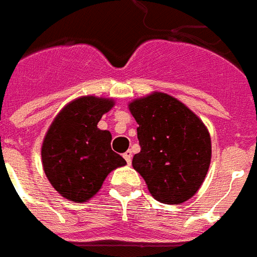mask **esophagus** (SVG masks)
I'll list each match as a JSON object with an SVG mask.
<instances>
[{
	"label": "esophagus",
	"mask_w": 257,
	"mask_h": 257,
	"mask_svg": "<svg viewBox=\"0 0 257 257\" xmlns=\"http://www.w3.org/2000/svg\"><path fill=\"white\" fill-rule=\"evenodd\" d=\"M123 157L126 159L127 164H130L131 163V159H133V153H131V151H127L124 155H123Z\"/></svg>",
	"instance_id": "esophagus-1"
}]
</instances>
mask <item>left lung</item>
I'll use <instances>...</instances> for the list:
<instances>
[{
    "instance_id": "left-lung-1",
    "label": "left lung",
    "mask_w": 257,
    "mask_h": 257,
    "mask_svg": "<svg viewBox=\"0 0 257 257\" xmlns=\"http://www.w3.org/2000/svg\"><path fill=\"white\" fill-rule=\"evenodd\" d=\"M138 123L141 152L133 167L153 198L178 205L201 188L211 164L212 147L207 126L175 97L153 91L128 104Z\"/></svg>"
}]
</instances>
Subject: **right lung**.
<instances>
[{"label":"right lung","instance_id":"right-lung-1","mask_svg":"<svg viewBox=\"0 0 257 257\" xmlns=\"http://www.w3.org/2000/svg\"><path fill=\"white\" fill-rule=\"evenodd\" d=\"M115 106L113 98L82 95L60 110L45 134L41 156L45 175L69 201L85 203L126 160L112 151V136L97 124Z\"/></svg>","mask_w":257,"mask_h":257}]
</instances>
